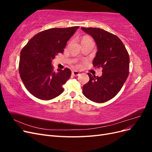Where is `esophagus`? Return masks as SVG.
Listing matches in <instances>:
<instances>
[{
  "label": "esophagus",
  "mask_w": 152,
  "mask_h": 152,
  "mask_svg": "<svg viewBox=\"0 0 152 152\" xmlns=\"http://www.w3.org/2000/svg\"><path fill=\"white\" fill-rule=\"evenodd\" d=\"M80 74V73L78 71H73L72 72V75L74 76H77Z\"/></svg>",
  "instance_id": "obj_1"
}]
</instances>
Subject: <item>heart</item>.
<instances>
[{"instance_id": "b5f03b06", "label": "heart", "mask_w": 152, "mask_h": 152, "mask_svg": "<svg viewBox=\"0 0 152 152\" xmlns=\"http://www.w3.org/2000/svg\"><path fill=\"white\" fill-rule=\"evenodd\" d=\"M87 41H92V40H91L89 38L86 37H84L83 39H82V42H87Z\"/></svg>"}]
</instances>
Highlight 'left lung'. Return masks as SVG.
<instances>
[{"instance_id":"obj_1","label":"left lung","mask_w":152,"mask_h":152,"mask_svg":"<svg viewBox=\"0 0 152 152\" xmlns=\"http://www.w3.org/2000/svg\"><path fill=\"white\" fill-rule=\"evenodd\" d=\"M81 29L96 44L98 51L93 62L94 66L103 68L101 77L87 73L89 81L84 85L82 91L92 102L104 103L114 98L125 83L129 73V56L117 36L97 28Z\"/></svg>"}]
</instances>
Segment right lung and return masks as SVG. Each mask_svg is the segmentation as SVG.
Returning a JSON list of instances; mask_svg holds the SVG:
<instances>
[{
  "label": "right lung",
  "mask_w": 152,
  "mask_h": 152,
  "mask_svg": "<svg viewBox=\"0 0 152 152\" xmlns=\"http://www.w3.org/2000/svg\"><path fill=\"white\" fill-rule=\"evenodd\" d=\"M79 26L65 28H50L32 37L20 53L19 73L23 84L35 97L50 100L60 95L63 85L70 77L72 72L53 70L52 60L58 53H63L67 41Z\"/></svg>",
  "instance_id": "right-lung-1"
}]
</instances>
